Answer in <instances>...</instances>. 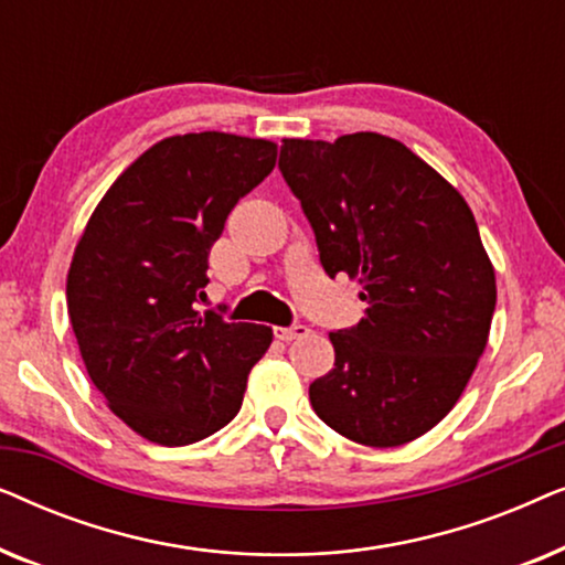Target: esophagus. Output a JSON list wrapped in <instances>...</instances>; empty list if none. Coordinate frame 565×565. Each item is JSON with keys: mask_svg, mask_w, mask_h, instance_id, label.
Wrapping results in <instances>:
<instances>
[{"mask_svg": "<svg viewBox=\"0 0 565 565\" xmlns=\"http://www.w3.org/2000/svg\"><path fill=\"white\" fill-rule=\"evenodd\" d=\"M306 334H308L306 323H292V327H277L275 329V337L280 339V342H292V339H300Z\"/></svg>", "mask_w": 565, "mask_h": 565, "instance_id": "obj_1", "label": "esophagus"}]
</instances>
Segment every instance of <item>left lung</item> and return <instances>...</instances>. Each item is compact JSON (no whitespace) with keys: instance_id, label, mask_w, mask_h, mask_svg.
Returning <instances> with one entry per match:
<instances>
[{"instance_id":"obj_1","label":"left lung","mask_w":565,"mask_h":565,"mask_svg":"<svg viewBox=\"0 0 565 565\" xmlns=\"http://www.w3.org/2000/svg\"><path fill=\"white\" fill-rule=\"evenodd\" d=\"M280 172L329 277H360L365 319L331 331L313 412L367 447L422 437L458 404L489 342L497 275L458 190L396 138H285Z\"/></svg>"}]
</instances>
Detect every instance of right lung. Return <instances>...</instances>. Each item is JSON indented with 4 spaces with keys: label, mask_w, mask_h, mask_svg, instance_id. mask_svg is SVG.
<instances>
[{
    "label": "right lung",
    "mask_w": 565,
    "mask_h": 565,
    "mask_svg": "<svg viewBox=\"0 0 565 565\" xmlns=\"http://www.w3.org/2000/svg\"><path fill=\"white\" fill-rule=\"evenodd\" d=\"M277 143L184 134L153 143L105 192L74 249L66 306L82 360L136 435L182 447L242 408L273 329L200 313L228 213L275 169Z\"/></svg>",
    "instance_id": "add662e5"
}]
</instances>
